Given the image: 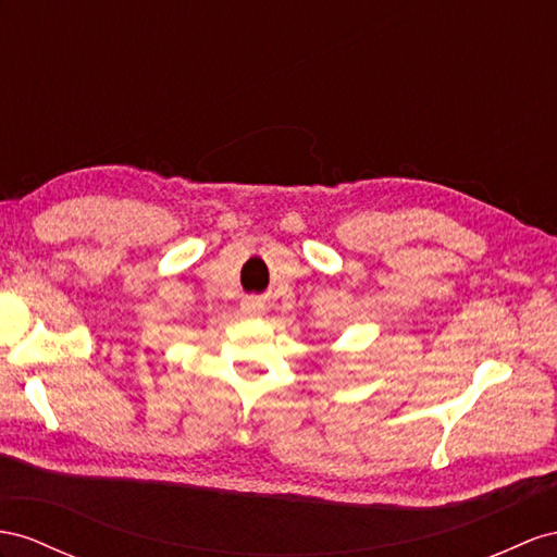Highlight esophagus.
Returning a JSON list of instances; mask_svg holds the SVG:
<instances>
[{
    "mask_svg": "<svg viewBox=\"0 0 557 557\" xmlns=\"http://www.w3.org/2000/svg\"><path fill=\"white\" fill-rule=\"evenodd\" d=\"M261 310H263V304L259 298H247V301L242 304V312H245V315H259Z\"/></svg>",
    "mask_w": 557,
    "mask_h": 557,
    "instance_id": "obj_1",
    "label": "esophagus"
}]
</instances>
